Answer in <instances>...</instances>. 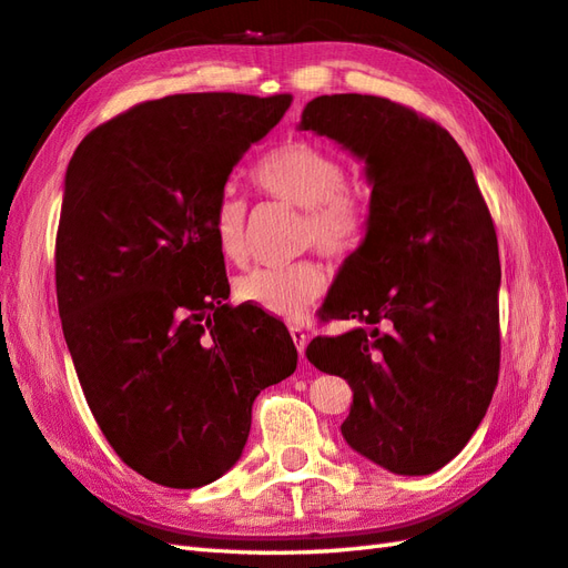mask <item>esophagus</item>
Listing matches in <instances>:
<instances>
[{
	"instance_id": "1",
	"label": "esophagus",
	"mask_w": 568,
	"mask_h": 568,
	"mask_svg": "<svg viewBox=\"0 0 568 568\" xmlns=\"http://www.w3.org/2000/svg\"><path fill=\"white\" fill-rule=\"evenodd\" d=\"M288 333H292V341H294V345H296V351H298V355L304 357V351H306V343H308V335H306V331L301 328V326H292L288 328Z\"/></svg>"
}]
</instances>
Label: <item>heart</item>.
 I'll return each instance as SVG.
<instances>
[{
  "label": "heart",
  "instance_id": "1",
  "mask_svg": "<svg viewBox=\"0 0 568 568\" xmlns=\"http://www.w3.org/2000/svg\"><path fill=\"white\" fill-rule=\"evenodd\" d=\"M345 164L328 146L311 139H292L274 146L252 169V183L274 201L301 207L298 245H314L331 260H345L363 245L367 203L345 186ZM247 205L235 193H223L211 215V233L220 257L245 260ZM326 288V272L311 260L282 267H254L235 280V296L245 304L286 321L304 318Z\"/></svg>",
  "mask_w": 568,
  "mask_h": 568
}]
</instances>
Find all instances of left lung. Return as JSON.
Segmentation results:
<instances>
[{
  "instance_id": "1",
  "label": "left lung",
  "mask_w": 568,
  "mask_h": 568,
  "mask_svg": "<svg viewBox=\"0 0 568 568\" xmlns=\"http://www.w3.org/2000/svg\"><path fill=\"white\" fill-rule=\"evenodd\" d=\"M298 126L365 159L373 183L363 245L321 308L323 321L365 328L318 335L306 357L348 379L351 448L399 476H429L478 429L500 373L490 211L456 139L407 105L321 95Z\"/></svg>"
}]
</instances>
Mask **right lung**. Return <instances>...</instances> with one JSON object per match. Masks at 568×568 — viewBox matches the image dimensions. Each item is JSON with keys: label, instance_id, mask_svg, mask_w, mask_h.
<instances>
[{"label": "right lung", "instance_id": "1", "mask_svg": "<svg viewBox=\"0 0 568 568\" xmlns=\"http://www.w3.org/2000/svg\"><path fill=\"white\" fill-rule=\"evenodd\" d=\"M292 95L191 92L92 130L65 171L55 294L75 373L126 466L201 488L235 466L260 392L296 369L284 323L225 304L211 233L230 171Z\"/></svg>", "mask_w": 568, "mask_h": 568}]
</instances>
